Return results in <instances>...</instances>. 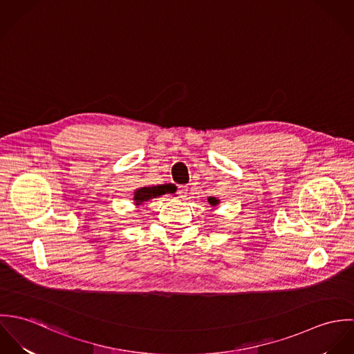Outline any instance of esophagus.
I'll return each mask as SVG.
<instances>
[{"mask_svg":"<svg viewBox=\"0 0 354 354\" xmlns=\"http://www.w3.org/2000/svg\"><path fill=\"white\" fill-rule=\"evenodd\" d=\"M187 194H188V187H185V185L178 187V195L181 198H187Z\"/></svg>","mask_w":354,"mask_h":354,"instance_id":"34e87169","label":"esophagus"}]
</instances>
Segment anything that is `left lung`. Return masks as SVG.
I'll return each instance as SVG.
<instances>
[{"instance_id":"left-lung-1","label":"left lung","mask_w":354,"mask_h":354,"mask_svg":"<svg viewBox=\"0 0 354 354\" xmlns=\"http://www.w3.org/2000/svg\"><path fill=\"white\" fill-rule=\"evenodd\" d=\"M208 203H209L211 205H215V204H218V201H216L215 198H211V196H209V198H208Z\"/></svg>"}]
</instances>
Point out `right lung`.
I'll return each instance as SVG.
<instances>
[{
    "label": "right lung",
    "instance_id": "add662e5",
    "mask_svg": "<svg viewBox=\"0 0 354 354\" xmlns=\"http://www.w3.org/2000/svg\"><path fill=\"white\" fill-rule=\"evenodd\" d=\"M162 194H165L163 187H152V188L146 187V188H140V189H138L135 192L133 201L136 202V204H142V203L153 199V198H156V196H159Z\"/></svg>",
    "mask_w": 354,
    "mask_h": 354
}]
</instances>
